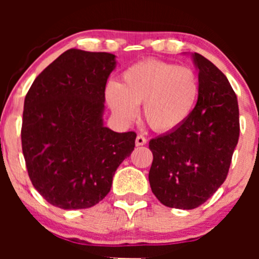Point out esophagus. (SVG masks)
<instances>
[{"instance_id": "obj_1", "label": "esophagus", "mask_w": 259, "mask_h": 259, "mask_svg": "<svg viewBox=\"0 0 259 259\" xmlns=\"http://www.w3.org/2000/svg\"><path fill=\"white\" fill-rule=\"evenodd\" d=\"M146 142H147V140L145 136H142V135L136 136V140H135L136 146H144V145H146Z\"/></svg>"}]
</instances>
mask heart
I'll return each instance as SVG.
<instances>
[{
  "label": "heart",
  "mask_w": 259,
  "mask_h": 259,
  "mask_svg": "<svg viewBox=\"0 0 259 259\" xmlns=\"http://www.w3.org/2000/svg\"><path fill=\"white\" fill-rule=\"evenodd\" d=\"M200 80L192 68L159 59L130 65L118 84L106 88V100L121 123L130 124L142 105L144 117L153 130L180 129L194 113L200 99Z\"/></svg>",
  "instance_id": "1"
}]
</instances>
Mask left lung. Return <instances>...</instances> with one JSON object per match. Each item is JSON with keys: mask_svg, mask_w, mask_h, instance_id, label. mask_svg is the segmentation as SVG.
Returning a JSON list of instances; mask_svg holds the SVG:
<instances>
[{"mask_svg": "<svg viewBox=\"0 0 259 259\" xmlns=\"http://www.w3.org/2000/svg\"><path fill=\"white\" fill-rule=\"evenodd\" d=\"M192 58L201 88L194 113L180 129L150 141L152 192L179 209L201 206L221 187L240 135L239 105L227 76L203 56Z\"/></svg>", "mask_w": 259, "mask_h": 259, "instance_id": "1", "label": "left lung"}]
</instances>
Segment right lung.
<instances>
[{
  "label": "right lung",
  "instance_id": "1",
  "mask_svg": "<svg viewBox=\"0 0 259 259\" xmlns=\"http://www.w3.org/2000/svg\"><path fill=\"white\" fill-rule=\"evenodd\" d=\"M107 52L68 50L37 75L24 101L22 148L32 185L52 206L84 209L111 191L135 147L134 132L103 125Z\"/></svg>",
  "mask_w": 259,
  "mask_h": 259
}]
</instances>
